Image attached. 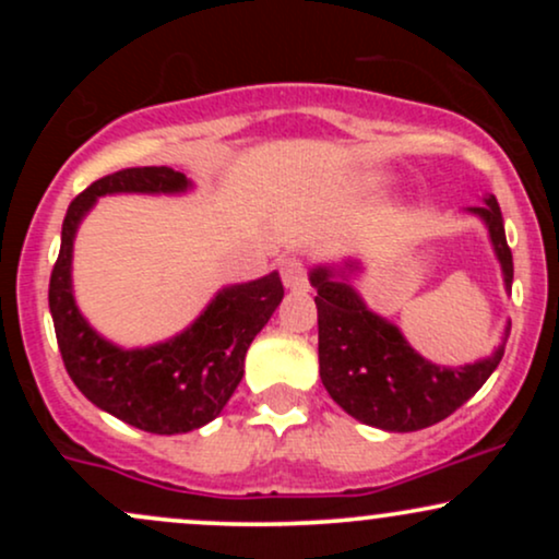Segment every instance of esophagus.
Instances as JSON below:
<instances>
[{
    "label": "esophagus",
    "instance_id": "esophagus-1",
    "mask_svg": "<svg viewBox=\"0 0 559 559\" xmlns=\"http://www.w3.org/2000/svg\"><path fill=\"white\" fill-rule=\"evenodd\" d=\"M281 278H284V286L292 288V292H305L307 286V271L297 258H286L281 262Z\"/></svg>",
    "mask_w": 559,
    "mask_h": 559
}]
</instances>
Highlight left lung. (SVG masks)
<instances>
[{"instance_id":"8db88e82","label":"left lung","mask_w":559,"mask_h":559,"mask_svg":"<svg viewBox=\"0 0 559 559\" xmlns=\"http://www.w3.org/2000/svg\"><path fill=\"white\" fill-rule=\"evenodd\" d=\"M489 228V239L502 265L504 288H512V252L507 247L502 210L489 194L478 207H467ZM346 267H355L349 262ZM310 284L318 288V360L320 381L331 400L365 426L409 433L449 418L484 386L504 355L502 344L484 360L463 368L428 362L402 331L368 310L346 281V271L312 267Z\"/></svg>"}]
</instances>
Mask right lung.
I'll use <instances>...</instances> for the list:
<instances>
[{
    "mask_svg": "<svg viewBox=\"0 0 559 559\" xmlns=\"http://www.w3.org/2000/svg\"><path fill=\"white\" fill-rule=\"evenodd\" d=\"M191 181L165 168H126L70 202L49 278V312L68 376L88 402L141 431L173 436L202 428L226 407L243 376L249 344L284 299L281 275L221 288L189 329L163 344L123 349L99 336L73 297V239L105 194H183Z\"/></svg>",
    "mask_w": 559,
    "mask_h": 559,
    "instance_id": "obj_1",
    "label": "right lung"
}]
</instances>
